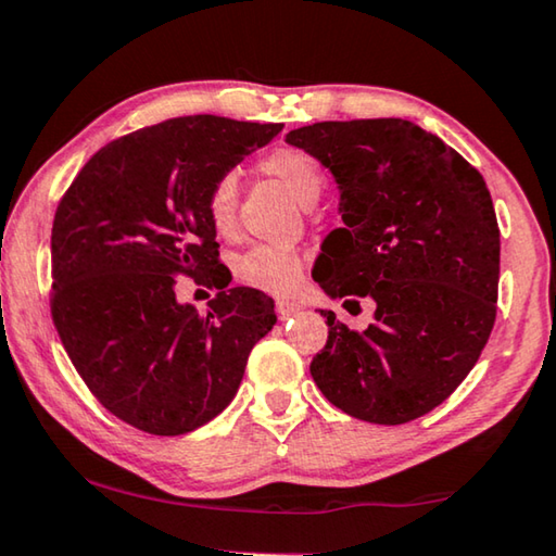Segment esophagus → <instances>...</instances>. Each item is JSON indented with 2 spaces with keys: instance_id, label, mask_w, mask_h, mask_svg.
I'll return each instance as SVG.
<instances>
[{
  "instance_id": "34e87169",
  "label": "esophagus",
  "mask_w": 556,
  "mask_h": 556,
  "mask_svg": "<svg viewBox=\"0 0 556 556\" xmlns=\"http://www.w3.org/2000/svg\"><path fill=\"white\" fill-rule=\"evenodd\" d=\"M275 306H277L279 319H289V316H294V314L302 312V306H299L296 302H289V299H277Z\"/></svg>"
}]
</instances>
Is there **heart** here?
I'll return each instance as SVG.
<instances>
[{"mask_svg":"<svg viewBox=\"0 0 556 556\" xmlns=\"http://www.w3.org/2000/svg\"><path fill=\"white\" fill-rule=\"evenodd\" d=\"M264 175L277 178L292 192L302 207H314L324 190V170L319 161L299 148H275L260 161ZM237 205H240V185L235 173H225L210 185L205 195V213L217 235L232 237L237 230ZM304 260L294 247L257 244L235 262V277L242 285L267 294H289L299 285Z\"/></svg>","mask_w":556,"mask_h":556,"instance_id":"obj_1","label":"heart"}]
</instances>
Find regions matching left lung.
<instances>
[{
    "instance_id": "obj_1",
    "label": "left lung",
    "mask_w": 556,
    "mask_h": 556,
    "mask_svg": "<svg viewBox=\"0 0 556 556\" xmlns=\"http://www.w3.org/2000/svg\"><path fill=\"white\" fill-rule=\"evenodd\" d=\"M287 143L329 167L337 227L314 279L343 306L366 296L374 324L321 316L329 339L309 371L326 401L378 426L426 416L478 364L497 314L500 227L482 175L403 118L324 121ZM316 269V267H314Z\"/></svg>"
}]
</instances>
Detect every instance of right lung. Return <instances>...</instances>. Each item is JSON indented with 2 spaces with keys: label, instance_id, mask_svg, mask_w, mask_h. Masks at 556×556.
Instances as JSON below:
<instances>
[{
  "label": "right lung",
  "instance_id": "add662e5",
  "mask_svg": "<svg viewBox=\"0 0 556 556\" xmlns=\"http://www.w3.org/2000/svg\"><path fill=\"white\" fill-rule=\"evenodd\" d=\"M281 123L180 116L103 146L51 227V316L103 408L151 435L190 433L235 399L254 343L277 324L257 289L227 287L205 195ZM217 286L207 315L175 276Z\"/></svg>",
  "mask_w": 556,
  "mask_h": 556
}]
</instances>
